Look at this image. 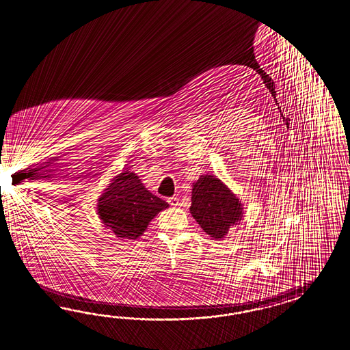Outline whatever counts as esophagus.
Listing matches in <instances>:
<instances>
[{"label":"esophagus","instance_id":"34e87169","mask_svg":"<svg viewBox=\"0 0 350 350\" xmlns=\"http://www.w3.org/2000/svg\"><path fill=\"white\" fill-rule=\"evenodd\" d=\"M168 202H170V205L173 206V207H177V206L179 205V201L177 197H171V198H168Z\"/></svg>","mask_w":350,"mask_h":350}]
</instances>
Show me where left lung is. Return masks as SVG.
<instances>
[{"instance_id": "8db88e82", "label": "left lung", "mask_w": 350, "mask_h": 350, "mask_svg": "<svg viewBox=\"0 0 350 350\" xmlns=\"http://www.w3.org/2000/svg\"><path fill=\"white\" fill-rule=\"evenodd\" d=\"M189 211L208 237L221 240L243 219V204L221 179L204 174L192 183Z\"/></svg>"}]
</instances>
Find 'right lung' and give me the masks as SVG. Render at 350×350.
Returning a JSON list of instances; mask_svg holds the SVG:
<instances>
[{
  "label": "right lung",
  "mask_w": 350,
  "mask_h": 350,
  "mask_svg": "<svg viewBox=\"0 0 350 350\" xmlns=\"http://www.w3.org/2000/svg\"><path fill=\"white\" fill-rule=\"evenodd\" d=\"M168 204L145 188L137 173L124 171L111 179L97 201V213L106 229L120 240H135Z\"/></svg>",
  "instance_id": "obj_1"
}]
</instances>
